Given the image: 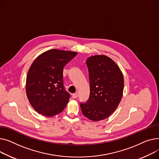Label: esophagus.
I'll use <instances>...</instances> for the list:
<instances>
[{
    "mask_svg": "<svg viewBox=\"0 0 159 159\" xmlns=\"http://www.w3.org/2000/svg\"><path fill=\"white\" fill-rule=\"evenodd\" d=\"M78 94H76V93H75V94H72V97L73 99H76V98H78Z\"/></svg>",
    "mask_w": 159,
    "mask_h": 159,
    "instance_id": "obj_1",
    "label": "esophagus"
}]
</instances>
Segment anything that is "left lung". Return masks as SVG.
<instances>
[{"mask_svg":"<svg viewBox=\"0 0 159 159\" xmlns=\"http://www.w3.org/2000/svg\"><path fill=\"white\" fill-rule=\"evenodd\" d=\"M86 63L90 81V97L80 103L83 114L93 121L105 119L117 108L123 96L124 78L118 65L105 55L92 56Z\"/></svg>","mask_w":159,"mask_h":159,"instance_id":"8db88e82","label":"left lung"}]
</instances>
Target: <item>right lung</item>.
Returning a JSON list of instances; mask_svg holds the SVG:
<instances>
[{
	"mask_svg": "<svg viewBox=\"0 0 159 159\" xmlns=\"http://www.w3.org/2000/svg\"><path fill=\"white\" fill-rule=\"evenodd\" d=\"M76 52L57 49L37 57L28 70L26 94L33 108L47 117L60 114L68 103L70 94L65 90L63 69Z\"/></svg>",
	"mask_w": 159,
	"mask_h": 159,
	"instance_id": "obj_1",
	"label": "right lung"
}]
</instances>
